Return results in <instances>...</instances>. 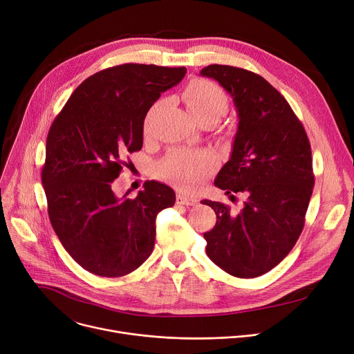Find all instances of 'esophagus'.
I'll list each match as a JSON object with an SVG mask.
<instances>
[{
    "label": "esophagus",
    "instance_id": "1",
    "mask_svg": "<svg viewBox=\"0 0 354 354\" xmlns=\"http://www.w3.org/2000/svg\"><path fill=\"white\" fill-rule=\"evenodd\" d=\"M176 203L178 205H185V206H194V205H196L198 203V199H195V198H192V196H186V195H178L176 196Z\"/></svg>",
    "mask_w": 354,
    "mask_h": 354
}]
</instances>
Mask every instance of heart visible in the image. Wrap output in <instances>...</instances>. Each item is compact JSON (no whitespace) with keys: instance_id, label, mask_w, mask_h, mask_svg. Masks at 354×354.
<instances>
[{"instance_id":"heart-1","label":"heart","mask_w":354,"mask_h":354,"mask_svg":"<svg viewBox=\"0 0 354 354\" xmlns=\"http://www.w3.org/2000/svg\"><path fill=\"white\" fill-rule=\"evenodd\" d=\"M183 102L195 120L203 124H215L227 109V97L223 89L209 80H194L182 92ZM152 111L145 120L149 129ZM216 156L207 152L174 151L156 165V175L174 185L178 191L191 194L216 169Z\"/></svg>"}]
</instances>
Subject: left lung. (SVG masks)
Listing matches in <instances>:
<instances>
[{
    "label": "left lung",
    "instance_id": "obj_1",
    "mask_svg": "<svg viewBox=\"0 0 354 354\" xmlns=\"http://www.w3.org/2000/svg\"><path fill=\"white\" fill-rule=\"evenodd\" d=\"M201 75L230 93L239 118L215 186L230 199L246 195L238 215L221 202L202 201L216 214V225L203 234L206 253L232 276H262L283 261L303 230L315 185L309 138L285 97L261 75L218 64Z\"/></svg>",
    "mask_w": 354,
    "mask_h": 354
}]
</instances>
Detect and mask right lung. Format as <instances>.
I'll return each instance as SVG.
<instances>
[{"instance_id": "add662e5", "label": "right lung", "mask_w": 354, "mask_h": 354, "mask_svg": "<svg viewBox=\"0 0 354 354\" xmlns=\"http://www.w3.org/2000/svg\"><path fill=\"white\" fill-rule=\"evenodd\" d=\"M185 66L122 64L86 78L69 97L46 136L41 180L48 216L65 250L85 270L121 277L142 265L155 245V219L175 205L172 187L147 180L118 198L112 182L140 151L144 121Z\"/></svg>"}]
</instances>
